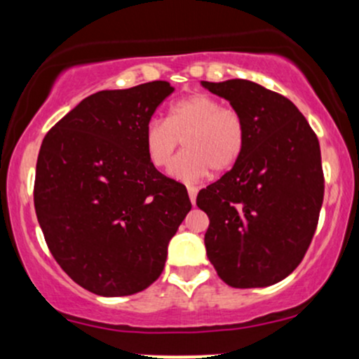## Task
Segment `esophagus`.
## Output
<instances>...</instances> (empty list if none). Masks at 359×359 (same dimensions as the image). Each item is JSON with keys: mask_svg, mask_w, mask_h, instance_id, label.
<instances>
[{"mask_svg": "<svg viewBox=\"0 0 359 359\" xmlns=\"http://www.w3.org/2000/svg\"><path fill=\"white\" fill-rule=\"evenodd\" d=\"M187 192H189V199H191V203L196 205V197H197V187H194V185H187Z\"/></svg>", "mask_w": 359, "mask_h": 359, "instance_id": "esophagus-1", "label": "esophagus"}]
</instances>
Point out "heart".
<instances>
[{
    "label": "heart",
    "instance_id": "1",
    "mask_svg": "<svg viewBox=\"0 0 359 359\" xmlns=\"http://www.w3.org/2000/svg\"><path fill=\"white\" fill-rule=\"evenodd\" d=\"M245 121L233 108H224L209 94H192L174 102L165 119L154 118L143 131V145L150 163L165 168L180 145L168 174L180 182H199L209 175L228 172L240 160L245 147Z\"/></svg>",
    "mask_w": 359,
    "mask_h": 359
}]
</instances>
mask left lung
I'll return each instance as SVG.
<instances>
[{"instance_id":"8db88e82","label":"left lung","mask_w":359,"mask_h":359,"mask_svg":"<svg viewBox=\"0 0 359 359\" xmlns=\"http://www.w3.org/2000/svg\"><path fill=\"white\" fill-rule=\"evenodd\" d=\"M245 121L231 170L197 194L209 216V262L234 288L269 287L292 273L311 245L324 199L319 140L292 101L257 82L201 81Z\"/></svg>"}]
</instances>
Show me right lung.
<instances>
[{"instance_id": "obj_1", "label": "right lung", "mask_w": 359, "mask_h": 359, "mask_svg": "<svg viewBox=\"0 0 359 359\" xmlns=\"http://www.w3.org/2000/svg\"><path fill=\"white\" fill-rule=\"evenodd\" d=\"M174 88L100 90L45 135L35 211L62 270L86 290L123 297L150 287L191 211L187 189L148 160L143 131Z\"/></svg>"}]
</instances>
